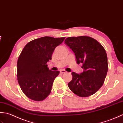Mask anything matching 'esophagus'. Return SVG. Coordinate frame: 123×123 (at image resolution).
<instances>
[{"label":"esophagus","mask_w":123,"mask_h":123,"mask_svg":"<svg viewBox=\"0 0 123 123\" xmlns=\"http://www.w3.org/2000/svg\"><path fill=\"white\" fill-rule=\"evenodd\" d=\"M67 72L66 71H65V70H63V69H62L60 71V73H61V74H64V73H66Z\"/></svg>","instance_id":"1"}]
</instances>
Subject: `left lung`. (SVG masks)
I'll return each mask as SVG.
<instances>
[{
  "mask_svg": "<svg viewBox=\"0 0 123 123\" xmlns=\"http://www.w3.org/2000/svg\"><path fill=\"white\" fill-rule=\"evenodd\" d=\"M65 44L74 52L77 63L83 64L81 74L72 72L68 86L74 94L87 97L94 94L103 85L108 71L106 50L96 40L87 36L68 37Z\"/></svg>",
  "mask_w": 123,
  "mask_h": 123,
  "instance_id": "left-lung-1",
  "label": "left lung"
}]
</instances>
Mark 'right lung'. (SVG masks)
<instances>
[{
	"mask_svg": "<svg viewBox=\"0 0 123 123\" xmlns=\"http://www.w3.org/2000/svg\"><path fill=\"white\" fill-rule=\"evenodd\" d=\"M65 37H44L27 43L17 61V77L25 96L34 101H42L49 96L59 71L49 69L47 62L51 59L56 47Z\"/></svg>",
	"mask_w": 123,
	"mask_h": 123,
	"instance_id": "right-lung-1",
	"label": "right lung"
}]
</instances>
